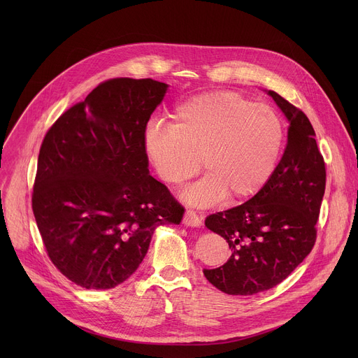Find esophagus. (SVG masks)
Instances as JSON below:
<instances>
[{"instance_id": "34e87169", "label": "esophagus", "mask_w": 358, "mask_h": 358, "mask_svg": "<svg viewBox=\"0 0 358 358\" xmlns=\"http://www.w3.org/2000/svg\"><path fill=\"white\" fill-rule=\"evenodd\" d=\"M182 222L184 225L187 227H194V228H198L202 225V218L192 210H187L185 214H184V218H182Z\"/></svg>"}]
</instances>
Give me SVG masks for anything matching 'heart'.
Instances as JSON below:
<instances>
[{
    "label": "heart",
    "mask_w": 358,
    "mask_h": 358,
    "mask_svg": "<svg viewBox=\"0 0 358 358\" xmlns=\"http://www.w3.org/2000/svg\"><path fill=\"white\" fill-rule=\"evenodd\" d=\"M173 117V123L148 124L144 151L171 187L195 177L202 160L208 174L181 194L191 206L211 207L228 194L234 199L253 196L272 178L285 127L271 106L221 90L182 101Z\"/></svg>",
    "instance_id": "obj_1"
}]
</instances>
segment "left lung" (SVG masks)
I'll use <instances>...</instances> for the list:
<instances>
[{"mask_svg":"<svg viewBox=\"0 0 358 358\" xmlns=\"http://www.w3.org/2000/svg\"><path fill=\"white\" fill-rule=\"evenodd\" d=\"M289 120L287 144L269 182L235 208L208 215L206 227L229 245L220 268L203 269L217 289L249 296L283 282L312 252L326 188L315 129L300 109L268 92Z\"/></svg>","mask_w":358,"mask_h":358,"instance_id":"1","label":"left lung"}]
</instances>
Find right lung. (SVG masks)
<instances>
[{
    "label": "right lung",
    "mask_w": 358,
    "mask_h": 358,
    "mask_svg": "<svg viewBox=\"0 0 358 358\" xmlns=\"http://www.w3.org/2000/svg\"><path fill=\"white\" fill-rule=\"evenodd\" d=\"M169 85L116 78L100 83L45 134L32 211L58 271L86 289H112L143 262L156 228L184 207L152 178L144 131Z\"/></svg>",
    "instance_id": "right-lung-1"
}]
</instances>
